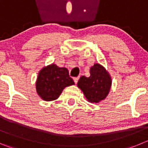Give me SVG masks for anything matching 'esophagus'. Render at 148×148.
Instances as JSON below:
<instances>
[{
	"instance_id": "1",
	"label": "esophagus",
	"mask_w": 148,
	"mask_h": 148,
	"mask_svg": "<svg viewBox=\"0 0 148 148\" xmlns=\"http://www.w3.org/2000/svg\"><path fill=\"white\" fill-rule=\"evenodd\" d=\"M79 77H74V82H75L76 84H77V82H78V80H79Z\"/></svg>"
}]
</instances>
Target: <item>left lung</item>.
Masks as SVG:
<instances>
[{
  "mask_svg": "<svg viewBox=\"0 0 148 148\" xmlns=\"http://www.w3.org/2000/svg\"><path fill=\"white\" fill-rule=\"evenodd\" d=\"M89 77L82 76L77 85L88 101L97 103L107 97L111 87V78L102 66L96 63L90 70Z\"/></svg>",
  "mask_w": 148,
  "mask_h": 148,
  "instance_id": "8db88e82",
  "label": "left lung"
}]
</instances>
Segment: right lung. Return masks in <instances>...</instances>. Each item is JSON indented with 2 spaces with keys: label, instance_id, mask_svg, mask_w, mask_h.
I'll use <instances>...</instances> for the list:
<instances>
[{
  "label": "right lung",
  "instance_id": "add662e5",
  "mask_svg": "<svg viewBox=\"0 0 148 148\" xmlns=\"http://www.w3.org/2000/svg\"><path fill=\"white\" fill-rule=\"evenodd\" d=\"M72 85L74 82L67 69L52 64L39 71L36 86L40 97L49 101L57 99L66 87Z\"/></svg>",
  "mask_w": 148,
  "mask_h": 148
}]
</instances>
